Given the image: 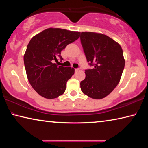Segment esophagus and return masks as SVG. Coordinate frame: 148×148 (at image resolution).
<instances>
[{
    "mask_svg": "<svg viewBox=\"0 0 148 148\" xmlns=\"http://www.w3.org/2000/svg\"><path fill=\"white\" fill-rule=\"evenodd\" d=\"M79 69H75V72H77V71H79Z\"/></svg>",
    "mask_w": 148,
    "mask_h": 148,
    "instance_id": "obj_1",
    "label": "esophagus"
}]
</instances>
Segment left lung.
Listing matches in <instances>:
<instances>
[{
    "mask_svg": "<svg viewBox=\"0 0 148 148\" xmlns=\"http://www.w3.org/2000/svg\"><path fill=\"white\" fill-rule=\"evenodd\" d=\"M80 40L87 61L92 66L85 71L81 90L92 99H103L121 79L125 63L122 48L109 36L96 32H81Z\"/></svg>",
    "mask_w": 148,
    "mask_h": 148,
    "instance_id": "1",
    "label": "left lung"
}]
</instances>
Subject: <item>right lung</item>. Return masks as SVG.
Segmentation results:
<instances>
[{
	"instance_id": "right-lung-1",
	"label": "right lung",
	"mask_w": 148,
	"mask_h": 148,
	"mask_svg": "<svg viewBox=\"0 0 148 148\" xmlns=\"http://www.w3.org/2000/svg\"><path fill=\"white\" fill-rule=\"evenodd\" d=\"M79 32L49 28L32 37L24 55L27 78L35 91L46 99L62 95L66 82L74 74V69L59 66L61 52L76 41Z\"/></svg>"
}]
</instances>
